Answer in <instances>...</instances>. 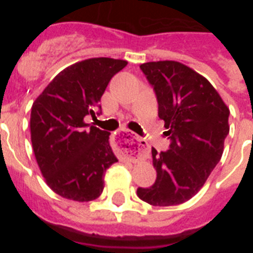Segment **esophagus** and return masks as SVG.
<instances>
[{"label": "esophagus", "mask_w": 253, "mask_h": 253, "mask_svg": "<svg viewBox=\"0 0 253 253\" xmlns=\"http://www.w3.org/2000/svg\"><path fill=\"white\" fill-rule=\"evenodd\" d=\"M115 143L122 154L131 158H139L147 152L146 140L140 139L137 134L128 129H123L115 134Z\"/></svg>", "instance_id": "1"}]
</instances>
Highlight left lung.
Wrapping results in <instances>:
<instances>
[{"instance_id": "8db88e82", "label": "left lung", "mask_w": 253, "mask_h": 253, "mask_svg": "<svg viewBox=\"0 0 253 253\" xmlns=\"http://www.w3.org/2000/svg\"><path fill=\"white\" fill-rule=\"evenodd\" d=\"M140 69L153 86L171 144L161 153L152 148L157 178L137 195L153 207L182 204L199 193L222 158L229 109L204 76L180 62H148Z\"/></svg>"}]
</instances>
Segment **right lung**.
<instances>
[{
    "mask_svg": "<svg viewBox=\"0 0 253 253\" xmlns=\"http://www.w3.org/2000/svg\"><path fill=\"white\" fill-rule=\"evenodd\" d=\"M128 64L113 58H90L58 73L38 96L30 115L31 144L45 182L75 202L101 195L105 172L118 162L110 133L88 126L84 116L96 107L115 73Z\"/></svg>",
    "mask_w": 253,
    "mask_h": 253,
    "instance_id": "obj_1",
    "label": "right lung"
}]
</instances>
